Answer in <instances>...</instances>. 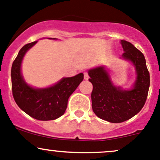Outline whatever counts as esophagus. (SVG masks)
I'll list each match as a JSON object with an SVG mask.
<instances>
[{
    "label": "esophagus",
    "instance_id": "1",
    "mask_svg": "<svg viewBox=\"0 0 160 160\" xmlns=\"http://www.w3.org/2000/svg\"><path fill=\"white\" fill-rule=\"evenodd\" d=\"M83 74H84V80H88L89 75H88V73H87V72H84V73H83Z\"/></svg>",
    "mask_w": 160,
    "mask_h": 160
}]
</instances>
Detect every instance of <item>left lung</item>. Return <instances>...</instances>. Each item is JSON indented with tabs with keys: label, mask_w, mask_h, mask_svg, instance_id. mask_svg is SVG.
Wrapping results in <instances>:
<instances>
[{
	"label": "left lung",
	"mask_w": 160,
	"mask_h": 160,
	"mask_svg": "<svg viewBox=\"0 0 160 160\" xmlns=\"http://www.w3.org/2000/svg\"><path fill=\"white\" fill-rule=\"evenodd\" d=\"M123 60L131 62L135 67L137 77L132 87L123 90L113 84L105 67L90 69L89 81L93 84L92 108L100 119L117 123L137 115L145 104L149 88V73L144 55L127 40H121Z\"/></svg>",
	"instance_id": "8db88e82"
}]
</instances>
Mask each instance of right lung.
<instances>
[{
    "label": "right lung",
    "mask_w": 160,
    "mask_h": 160,
    "mask_svg": "<svg viewBox=\"0 0 160 160\" xmlns=\"http://www.w3.org/2000/svg\"><path fill=\"white\" fill-rule=\"evenodd\" d=\"M37 42L24 45L13 62V97L18 107L30 117L38 120H56L65 112L69 97L83 81V74L80 73L74 77H63L57 83L46 88H36L28 85L21 73V63L25 53Z\"/></svg>",
    "instance_id": "1"
}]
</instances>
